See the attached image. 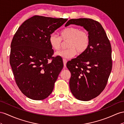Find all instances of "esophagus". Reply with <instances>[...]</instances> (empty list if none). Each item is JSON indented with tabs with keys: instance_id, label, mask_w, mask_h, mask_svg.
Listing matches in <instances>:
<instances>
[{
	"instance_id": "esophagus-1",
	"label": "esophagus",
	"mask_w": 124,
	"mask_h": 124,
	"mask_svg": "<svg viewBox=\"0 0 124 124\" xmlns=\"http://www.w3.org/2000/svg\"><path fill=\"white\" fill-rule=\"evenodd\" d=\"M63 64H64V67H66V63H67L68 61L66 59H63Z\"/></svg>"
}]
</instances>
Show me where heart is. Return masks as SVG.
<instances>
[{"label": "heart", "instance_id": "1", "mask_svg": "<svg viewBox=\"0 0 124 124\" xmlns=\"http://www.w3.org/2000/svg\"><path fill=\"white\" fill-rule=\"evenodd\" d=\"M61 37L53 33L49 37V43L52 48L58 50L61 47L62 41L68 40L67 46L69 48L60 50L56 52V55L63 58L70 59L77 53H82L86 51L90 44V36L87 32L81 30L80 28L69 27L60 32Z\"/></svg>", "mask_w": 124, "mask_h": 124}]
</instances>
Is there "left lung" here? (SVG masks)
<instances>
[{"label":"left lung","instance_id":"8db88e82","mask_svg":"<svg viewBox=\"0 0 124 124\" xmlns=\"http://www.w3.org/2000/svg\"><path fill=\"white\" fill-rule=\"evenodd\" d=\"M70 24L83 27L90 36V44L86 51L66 64L71 74L69 85L72 94L78 100L88 101L98 96L106 86L112 68V47L98 21L72 19L65 26Z\"/></svg>","mask_w":124,"mask_h":124}]
</instances>
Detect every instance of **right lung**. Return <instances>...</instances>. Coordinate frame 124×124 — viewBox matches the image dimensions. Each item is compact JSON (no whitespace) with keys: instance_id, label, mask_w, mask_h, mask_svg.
Segmentation results:
<instances>
[{"instance_id":"add662e5","label":"right lung","mask_w":124,"mask_h":124,"mask_svg":"<svg viewBox=\"0 0 124 124\" xmlns=\"http://www.w3.org/2000/svg\"><path fill=\"white\" fill-rule=\"evenodd\" d=\"M67 19L34 16L22 24L11 43L10 64L19 88L33 100H42L52 92L63 69L60 57H52L50 35ZM52 61L49 62V59Z\"/></svg>"}]
</instances>
